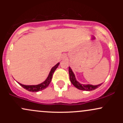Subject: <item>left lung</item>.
Wrapping results in <instances>:
<instances>
[{
	"label": "left lung",
	"mask_w": 123,
	"mask_h": 123,
	"mask_svg": "<svg viewBox=\"0 0 123 123\" xmlns=\"http://www.w3.org/2000/svg\"><path fill=\"white\" fill-rule=\"evenodd\" d=\"M69 78L71 83L76 88L80 90H83V91H92V90H95V89L98 88L102 83L98 84V85H91V84H81L76 80L75 75L74 73L73 72L72 70L69 67Z\"/></svg>",
	"instance_id": "obj_1"
}]
</instances>
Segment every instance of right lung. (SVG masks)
Masks as SVG:
<instances>
[{"label": "right lung", "mask_w": 123, "mask_h": 123, "mask_svg": "<svg viewBox=\"0 0 123 123\" xmlns=\"http://www.w3.org/2000/svg\"><path fill=\"white\" fill-rule=\"evenodd\" d=\"M60 65V62H58L54 66H53L51 69L50 73H49V76L47 77L46 80L44 81L43 83H40V84H37V85H24V84H21V83H18L19 85L22 86L24 88L26 89L28 91H31V92H38V91H42V90H44L49 86V84L51 81L52 77H53V74L56 69L57 68L58 66Z\"/></svg>", "instance_id": "add662e5"}]
</instances>
